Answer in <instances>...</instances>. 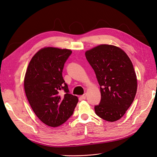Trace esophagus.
<instances>
[{"instance_id":"obj_1","label":"esophagus","mask_w":157,"mask_h":157,"mask_svg":"<svg viewBox=\"0 0 157 157\" xmlns=\"http://www.w3.org/2000/svg\"><path fill=\"white\" fill-rule=\"evenodd\" d=\"M86 94H83V95H81V98H82V99H86Z\"/></svg>"}]
</instances>
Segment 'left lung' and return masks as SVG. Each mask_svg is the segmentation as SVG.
I'll return each instance as SVG.
<instances>
[{"instance_id": "left-lung-1", "label": "left lung", "mask_w": 157, "mask_h": 157, "mask_svg": "<svg viewBox=\"0 0 157 157\" xmlns=\"http://www.w3.org/2000/svg\"><path fill=\"white\" fill-rule=\"evenodd\" d=\"M100 85L101 99L95 112L109 122L119 120L135 99L137 79L131 59L119 47L101 44L85 52Z\"/></svg>"}]
</instances>
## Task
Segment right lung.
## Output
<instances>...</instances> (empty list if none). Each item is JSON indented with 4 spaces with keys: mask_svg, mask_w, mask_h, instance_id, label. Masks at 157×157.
Wrapping results in <instances>:
<instances>
[{
    "mask_svg": "<svg viewBox=\"0 0 157 157\" xmlns=\"http://www.w3.org/2000/svg\"><path fill=\"white\" fill-rule=\"evenodd\" d=\"M72 51L47 47L31 59L24 77L26 97L38 119L46 125L57 127L72 115L78 102L69 94L62 76L64 64ZM63 90V94H61Z\"/></svg>",
    "mask_w": 157,
    "mask_h": 157,
    "instance_id": "1",
    "label": "right lung"
}]
</instances>
